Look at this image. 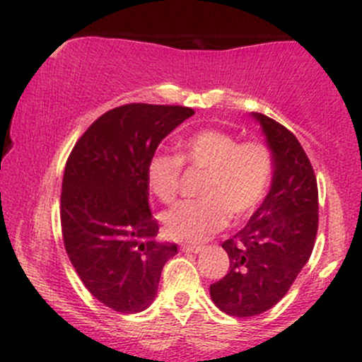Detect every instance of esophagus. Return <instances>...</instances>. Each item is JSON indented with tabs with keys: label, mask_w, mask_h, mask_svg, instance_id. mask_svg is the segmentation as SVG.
I'll use <instances>...</instances> for the list:
<instances>
[{
	"label": "esophagus",
	"mask_w": 362,
	"mask_h": 362,
	"mask_svg": "<svg viewBox=\"0 0 362 362\" xmlns=\"http://www.w3.org/2000/svg\"><path fill=\"white\" fill-rule=\"evenodd\" d=\"M182 252H193V254H198V252H202V245H189V243H185L181 245Z\"/></svg>",
	"instance_id": "obj_1"
}]
</instances>
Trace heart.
Here are the masks:
<instances>
[{"instance_id":"1","label":"heart","mask_w":362,"mask_h":362,"mask_svg":"<svg viewBox=\"0 0 362 362\" xmlns=\"http://www.w3.org/2000/svg\"><path fill=\"white\" fill-rule=\"evenodd\" d=\"M205 173L200 202H182L164 214L165 233L181 242H202L257 211L274 173V155L262 141H238L219 129H200L177 143L174 155L157 153L146 164L155 197L173 204L181 188V167Z\"/></svg>"}]
</instances>
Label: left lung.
I'll return each mask as SVG.
<instances>
[{"label": "left lung", "mask_w": 362, "mask_h": 362, "mask_svg": "<svg viewBox=\"0 0 362 362\" xmlns=\"http://www.w3.org/2000/svg\"><path fill=\"white\" fill-rule=\"evenodd\" d=\"M274 155L269 193L247 226L223 243L229 271L211 285L214 304L236 317L266 313L286 295L313 254L320 223L317 181L291 131L254 114Z\"/></svg>", "instance_id": "left-lung-1"}]
</instances>
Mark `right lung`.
Returning <instances> with one entry per match:
<instances>
[{
  "instance_id": "1",
  "label": "right lung",
  "mask_w": 362,
  "mask_h": 362,
  "mask_svg": "<svg viewBox=\"0 0 362 362\" xmlns=\"http://www.w3.org/2000/svg\"><path fill=\"white\" fill-rule=\"evenodd\" d=\"M195 114L181 105L127 103L100 115L76 141L62 181L65 250L103 305L145 310L176 243H158L148 207L146 164L158 143Z\"/></svg>"
}]
</instances>
